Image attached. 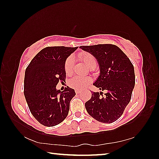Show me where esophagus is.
Wrapping results in <instances>:
<instances>
[{"label":"esophagus","mask_w":159,"mask_h":159,"mask_svg":"<svg viewBox=\"0 0 159 159\" xmlns=\"http://www.w3.org/2000/svg\"><path fill=\"white\" fill-rule=\"evenodd\" d=\"M75 92H76V94H79V93H81V90H75Z\"/></svg>","instance_id":"obj_1"}]
</instances>
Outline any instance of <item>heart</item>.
<instances>
[{
  "instance_id": "heart-1",
  "label": "heart",
  "mask_w": 159,
  "mask_h": 159,
  "mask_svg": "<svg viewBox=\"0 0 159 159\" xmlns=\"http://www.w3.org/2000/svg\"><path fill=\"white\" fill-rule=\"evenodd\" d=\"M81 60L85 63L88 67L90 68L92 66L97 64V60L95 56L92 54L85 52L80 56ZM75 60L72 56H69L66 58L64 62V71L67 75H71L73 73L74 66ZM92 81V79L90 77H82V76H74L69 80V85L70 87L74 88L76 90H83V88L90 84Z\"/></svg>"
}]
</instances>
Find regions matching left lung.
<instances>
[{
	"instance_id": "1",
	"label": "left lung",
	"mask_w": 159,
	"mask_h": 159,
	"mask_svg": "<svg viewBox=\"0 0 159 159\" xmlns=\"http://www.w3.org/2000/svg\"><path fill=\"white\" fill-rule=\"evenodd\" d=\"M98 60L100 74L93 83L103 93L92 92L85 106L88 114L101 123L118 120L130 101L135 83L134 66L127 55L115 45L80 46Z\"/></svg>"
}]
</instances>
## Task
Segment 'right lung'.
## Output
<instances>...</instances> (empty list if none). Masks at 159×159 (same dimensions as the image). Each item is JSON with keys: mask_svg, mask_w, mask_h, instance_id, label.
I'll list each match as a JSON object with an SVG mask.
<instances>
[{"mask_svg": "<svg viewBox=\"0 0 159 159\" xmlns=\"http://www.w3.org/2000/svg\"><path fill=\"white\" fill-rule=\"evenodd\" d=\"M78 48L47 47L33 58L25 71L24 94L29 110L41 124L47 127L58 125L65 119L70 102L76 95L67 86L56 89L59 81H65L64 62Z\"/></svg>", "mask_w": 159, "mask_h": 159, "instance_id": "obj_1", "label": "right lung"}]
</instances>
